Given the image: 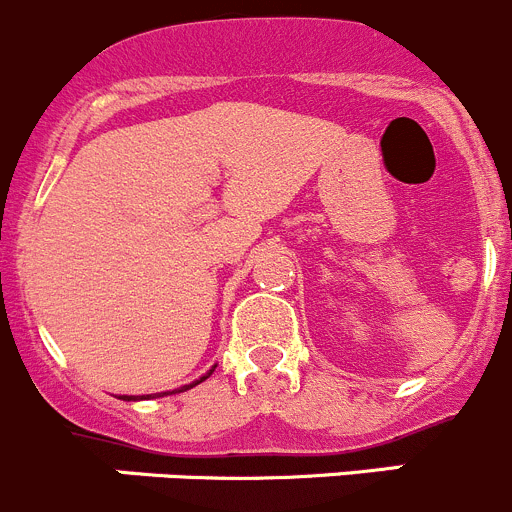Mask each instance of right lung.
Instances as JSON below:
<instances>
[{"mask_svg": "<svg viewBox=\"0 0 512 512\" xmlns=\"http://www.w3.org/2000/svg\"><path fill=\"white\" fill-rule=\"evenodd\" d=\"M213 369L216 367H211L208 369L206 374H203L201 379H196V382H191V384H183V387H178V389H173V392H158V394H143V397H135V394H123V397H118V399H125V402H138V399H150V397H168V394H175V392H186V389H191V387H196V384H201L203 379H208L213 374Z\"/></svg>", "mask_w": 512, "mask_h": 512, "instance_id": "right-lung-1", "label": "right lung"}]
</instances>
